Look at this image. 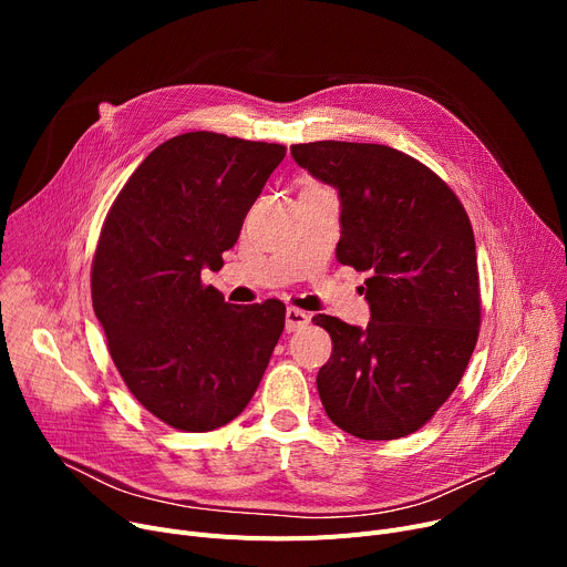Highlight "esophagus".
Returning <instances> with one entry per match:
<instances>
[{
  "mask_svg": "<svg viewBox=\"0 0 567 567\" xmlns=\"http://www.w3.org/2000/svg\"><path fill=\"white\" fill-rule=\"evenodd\" d=\"M308 321H310L308 312H303L299 308H287V312H285V329L289 333L303 329V326H308Z\"/></svg>",
  "mask_w": 567,
  "mask_h": 567,
  "instance_id": "obj_1",
  "label": "esophagus"
}]
</instances>
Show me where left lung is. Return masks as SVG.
<instances>
[{"label":"left lung","instance_id":"1","mask_svg":"<svg viewBox=\"0 0 567 567\" xmlns=\"http://www.w3.org/2000/svg\"><path fill=\"white\" fill-rule=\"evenodd\" d=\"M291 156L340 195V264L370 271L365 329L312 317L333 340L317 374L321 404L359 439L406 436L451 398L478 342L471 220L430 167L385 144L323 140Z\"/></svg>","mask_w":567,"mask_h":567}]
</instances>
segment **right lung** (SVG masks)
<instances>
[{
  "label": "right lung",
  "instance_id": "right-lung-1",
  "mask_svg": "<svg viewBox=\"0 0 567 567\" xmlns=\"http://www.w3.org/2000/svg\"><path fill=\"white\" fill-rule=\"evenodd\" d=\"M282 144L220 133L176 135L116 195L92 264V303L135 400L182 432L241 413L285 329V303H225L218 271Z\"/></svg>",
  "mask_w": 567,
  "mask_h": 567
}]
</instances>
